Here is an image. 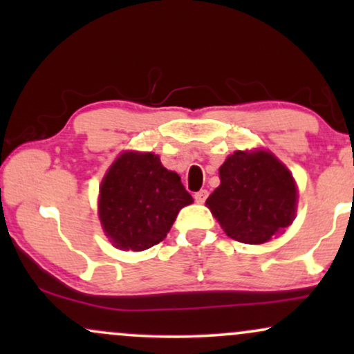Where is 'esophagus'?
Here are the masks:
<instances>
[{"mask_svg":"<svg viewBox=\"0 0 354 354\" xmlns=\"http://www.w3.org/2000/svg\"><path fill=\"white\" fill-rule=\"evenodd\" d=\"M206 198H208V191L206 189H200L194 193V201L196 203H205Z\"/></svg>","mask_w":354,"mask_h":354,"instance_id":"34e87169","label":"esophagus"}]
</instances>
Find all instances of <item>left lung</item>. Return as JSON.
<instances>
[{
  "label": "left lung",
  "mask_w": 354,
  "mask_h": 354,
  "mask_svg": "<svg viewBox=\"0 0 354 354\" xmlns=\"http://www.w3.org/2000/svg\"><path fill=\"white\" fill-rule=\"evenodd\" d=\"M219 180L206 205L230 238L261 245L293 221L295 180L271 153H233L219 168Z\"/></svg>",
  "instance_id": "1"
}]
</instances>
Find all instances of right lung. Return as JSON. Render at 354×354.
I'll return each instance as SVG.
<instances>
[{"label":"right lung","mask_w":354,"mask_h":354,"mask_svg":"<svg viewBox=\"0 0 354 354\" xmlns=\"http://www.w3.org/2000/svg\"><path fill=\"white\" fill-rule=\"evenodd\" d=\"M193 198L176 173L153 153H123L100 188V219L121 250L143 251L163 241Z\"/></svg>","instance_id":"right-lung-1"}]
</instances>
